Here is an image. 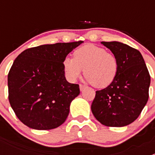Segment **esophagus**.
I'll return each instance as SVG.
<instances>
[{"mask_svg":"<svg viewBox=\"0 0 155 155\" xmlns=\"http://www.w3.org/2000/svg\"><path fill=\"white\" fill-rule=\"evenodd\" d=\"M85 87H86V86H85V85H82V84H80V85H79V89H80L81 91H83L84 89L85 88Z\"/></svg>","mask_w":155,"mask_h":155,"instance_id":"esophagus-1","label":"esophagus"}]
</instances>
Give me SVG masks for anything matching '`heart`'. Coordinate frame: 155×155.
<instances>
[{"mask_svg": "<svg viewBox=\"0 0 155 155\" xmlns=\"http://www.w3.org/2000/svg\"><path fill=\"white\" fill-rule=\"evenodd\" d=\"M63 68L67 79L76 82L82 73L95 87L109 86L116 77L118 64L116 57L105 48L88 44L76 49L73 58H66Z\"/></svg>", "mask_w": 155, "mask_h": 155, "instance_id": "obj_1", "label": "heart"}]
</instances>
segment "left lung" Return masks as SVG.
Returning a JSON list of instances; mask_svg holds the SVG:
<instances>
[{
    "label": "left lung",
    "mask_w": 155,
    "mask_h": 155,
    "mask_svg": "<svg viewBox=\"0 0 155 155\" xmlns=\"http://www.w3.org/2000/svg\"><path fill=\"white\" fill-rule=\"evenodd\" d=\"M118 61L116 77L106 88L97 91L91 111L107 127H124L139 117L148 100L149 73L141 53L117 41L101 42Z\"/></svg>",
    "instance_id": "left-lung-1"
}]
</instances>
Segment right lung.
I'll use <instances>...</instances> for the list:
<instances>
[{"instance_id":"obj_1","label":"right lung","mask_w":155,"mask_h":155,"mask_svg":"<svg viewBox=\"0 0 155 155\" xmlns=\"http://www.w3.org/2000/svg\"><path fill=\"white\" fill-rule=\"evenodd\" d=\"M83 41L41 45L23 51L8 74L9 101L18 119L35 130H51L68 118L80 93L67 81L63 61Z\"/></svg>"}]
</instances>
